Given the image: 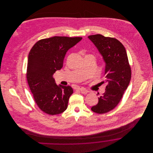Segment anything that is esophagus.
Returning <instances> with one entry per match:
<instances>
[{"label": "esophagus", "instance_id": "obj_1", "mask_svg": "<svg viewBox=\"0 0 153 153\" xmlns=\"http://www.w3.org/2000/svg\"><path fill=\"white\" fill-rule=\"evenodd\" d=\"M80 91H81V94H87L88 92V91L85 89H84V88H81Z\"/></svg>", "mask_w": 153, "mask_h": 153}]
</instances>
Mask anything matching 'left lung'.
<instances>
[{"instance_id":"left-lung-1","label":"left lung","mask_w":153,"mask_h":153,"mask_svg":"<svg viewBox=\"0 0 153 153\" xmlns=\"http://www.w3.org/2000/svg\"><path fill=\"white\" fill-rule=\"evenodd\" d=\"M88 38L106 63L105 78L107 83L105 92L91 110L97 114H105L115 108L122 99L131 80V66L124 45L117 39L100 34L90 35Z\"/></svg>"}]
</instances>
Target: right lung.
Listing matches in <instances>:
<instances>
[{
	"mask_svg": "<svg viewBox=\"0 0 153 153\" xmlns=\"http://www.w3.org/2000/svg\"><path fill=\"white\" fill-rule=\"evenodd\" d=\"M82 39L67 36L42 39L30 51L26 71L27 84L37 105L46 114H59L68 107L73 89L69 85H57L53 74L62 68L68 50Z\"/></svg>",
	"mask_w": 153,
	"mask_h": 153,
	"instance_id": "obj_1",
	"label": "right lung"
}]
</instances>
